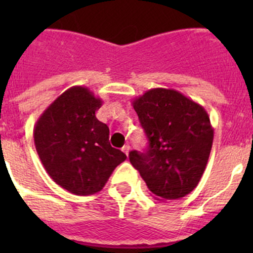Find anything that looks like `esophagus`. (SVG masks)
Wrapping results in <instances>:
<instances>
[{"instance_id": "esophagus-1", "label": "esophagus", "mask_w": 253, "mask_h": 253, "mask_svg": "<svg viewBox=\"0 0 253 253\" xmlns=\"http://www.w3.org/2000/svg\"><path fill=\"white\" fill-rule=\"evenodd\" d=\"M129 150H131V147H129L128 144H126V145H124V147H122V152H124L126 155H128Z\"/></svg>"}]
</instances>
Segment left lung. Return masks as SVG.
Listing matches in <instances>:
<instances>
[{
  "label": "left lung",
  "mask_w": 253,
  "mask_h": 253,
  "mask_svg": "<svg viewBox=\"0 0 253 253\" xmlns=\"http://www.w3.org/2000/svg\"><path fill=\"white\" fill-rule=\"evenodd\" d=\"M148 138L144 152L129 162L162 201L192 192L205 172L214 131L203 106L175 89L154 88L132 103Z\"/></svg>",
  "instance_id": "8db88e82"
}]
</instances>
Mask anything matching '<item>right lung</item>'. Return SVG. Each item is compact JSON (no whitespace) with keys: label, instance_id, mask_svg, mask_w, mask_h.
Returning <instances> with one entry per match:
<instances>
[{"label":"right lung","instance_id":"add662e5","mask_svg":"<svg viewBox=\"0 0 253 253\" xmlns=\"http://www.w3.org/2000/svg\"><path fill=\"white\" fill-rule=\"evenodd\" d=\"M100 98L85 86H72L61 94L38 119L34 143L50 177L77 196L103 190L126 154L112 148L109 127L99 121L95 111Z\"/></svg>","mask_w":253,"mask_h":253}]
</instances>
